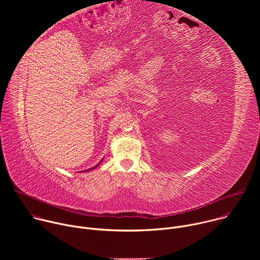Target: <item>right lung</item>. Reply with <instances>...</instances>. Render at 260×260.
Returning <instances> with one entry per match:
<instances>
[{"label":"right lung","mask_w":260,"mask_h":260,"mask_svg":"<svg viewBox=\"0 0 260 260\" xmlns=\"http://www.w3.org/2000/svg\"><path fill=\"white\" fill-rule=\"evenodd\" d=\"M102 160H103V159H102ZM102 160H101V161H100V164H101V162H102ZM100 164H98V165H96V166H95V167H93V168H91V169H88V170H85V171H90V170H93V169H95V168H98V167H99V166H100Z\"/></svg>","instance_id":"right-lung-1"}]
</instances>
